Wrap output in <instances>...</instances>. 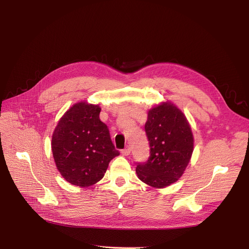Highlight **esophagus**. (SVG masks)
Wrapping results in <instances>:
<instances>
[{"label": "esophagus", "instance_id": "esophagus-1", "mask_svg": "<svg viewBox=\"0 0 249 249\" xmlns=\"http://www.w3.org/2000/svg\"><path fill=\"white\" fill-rule=\"evenodd\" d=\"M130 152H131V148H130L129 146H127L125 149H123V150L121 151V153H122L123 155H125V156H128V155L130 154Z\"/></svg>", "mask_w": 249, "mask_h": 249}]
</instances>
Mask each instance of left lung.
Instances as JSON below:
<instances>
[{
  "label": "left lung",
  "instance_id": "left-lung-1",
  "mask_svg": "<svg viewBox=\"0 0 249 249\" xmlns=\"http://www.w3.org/2000/svg\"><path fill=\"white\" fill-rule=\"evenodd\" d=\"M145 132L150 155L138 163L140 180L156 189L174 184L182 176L194 150V136L185 114L175 104L161 102L148 111Z\"/></svg>",
  "mask_w": 249,
  "mask_h": 249
}]
</instances>
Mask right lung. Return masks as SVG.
<instances>
[{
    "label": "right lung",
    "instance_id": "add662e5",
    "mask_svg": "<svg viewBox=\"0 0 249 249\" xmlns=\"http://www.w3.org/2000/svg\"><path fill=\"white\" fill-rule=\"evenodd\" d=\"M99 105L81 101L63 114L51 139L54 162L62 178L77 187L101 180L109 162L119 155L107 125L100 120Z\"/></svg>",
    "mask_w": 249,
    "mask_h": 249
}]
</instances>
